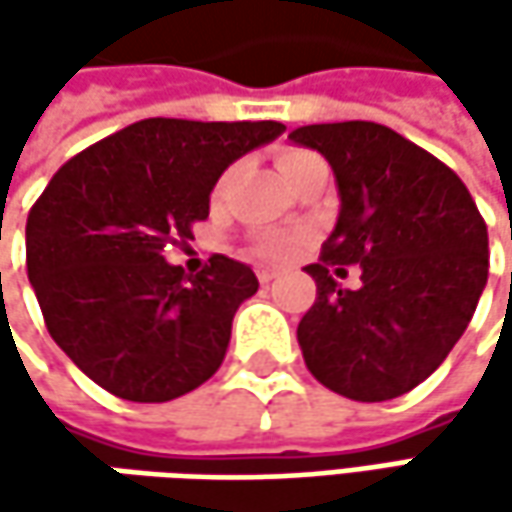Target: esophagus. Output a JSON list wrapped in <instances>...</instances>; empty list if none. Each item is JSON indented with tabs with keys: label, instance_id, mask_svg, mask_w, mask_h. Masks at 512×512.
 Returning a JSON list of instances; mask_svg holds the SVG:
<instances>
[{
	"label": "esophagus",
	"instance_id": "34e87169",
	"mask_svg": "<svg viewBox=\"0 0 512 512\" xmlns=\"http://www.w3.org/2000/svg\"><path fill=\"white\" fill-rule=\"evenodd\" d=\"M256 276H259V282H262V285H270V282L276 279V270H273V267H259V270H256Z\"/></svg>",
	"mask_w": 512,
	"mask_h": 512
}]
</instances>
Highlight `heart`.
Listing matches in <instances>:
<instances>
[{
  "label": "heart",
  "mask_w": 512,
  "mask_h": 512,
  "mask_svg": "<svg viewBox=\"0 0 512 512\" xmlns=\"http://www.w3.org/2000/svg\"><path fill=\"white\" fill-rule=\"evenodd\" d=\"M307 159H316V153H310V150L302 148H287L282 150V156H279V168H282V173H287V170H293L296 165L307 162ZM227 176H230V173H227ZM227 176L219 182V190L227 185ZM296 247H299V239L290 236V233H265V236L256 239V253L265 256V259H287V256L296 253Z\"/></svg>",
  "instance_id": "1"
}]
</instances>
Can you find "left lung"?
I'll return each instance as SVG.
<instances>
[{
    "instance_id": "obj_1",
    "label": "left lung",
    "mask_w": 512,
    "mask_h": 512,
    "mask_svg": "<svg viewBox=\"0 0 512 512\" xmlns=\"http://www.w3.org/2000/svg\"><path fill=\"white\" fill-rule=\"evenodd\" d=\"M339 185V219L316 265V302L299 322L307 370L353 402L422 384L470 325L487 285V225L464 182L376 122L305 125ZM359 264L363 287L342 288Z\"/></svg>"
}]
</instances>
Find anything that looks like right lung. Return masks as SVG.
<instances>
[{
  "label": "right lung",
  "instance_id": "1",
  "mask_svg": "<svg viewBox=\"0 0 512 512\" xmlns=\"http://www.w3.org/2000/svg\"><path fill=\"white\" fill-rule=\"evenodd\" d=\"M282 130L156 116L53 173L28 213V279L53 342L88 379L128 402H170L219 370L259 279L222 253L187 276L165 250L193 239L227 165Z\"/></svg>",
  "mask_w": 512,
  "mask_h": 512
}]
</instances>
